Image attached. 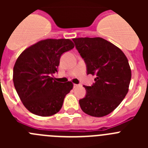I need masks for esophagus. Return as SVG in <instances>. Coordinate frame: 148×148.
<instances>
[{
    "mask_svg": "<svg viewBox=\"0 0 148 148\" xmlns=\"http://www.w3.org/2000/svg\"><path fill=\"white\" fill-rule=\"evenodd\" d=\"M78 86H79V84H73V87H74V88H76Z\"/></svg>",
    "mask_w": 148,
    "mask_h": 148,
    "instance_id": "34e87169",
    "label": "esophagus"
}]
</instances>
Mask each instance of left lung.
<instances>
[{"label": "left lung", "instance_id": "8db88e82", "mask_svg": "<svg viewBox=\"0 0 148 148\" xmlns=\"http://www.w3.org/2000/svg\"><path fill=\"white\" fill-rule=\"evenodd\" d=\"M75 48L87 66V74L95 75V83L84 86V98L79 104L87 114L107 116L120 104L128 92L131 70L128 60L116 46L101 38H73Z\"/></svg>", "mask_w": 148, "mask_h": 148}]
</instances>
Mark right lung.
Listing matches in <instances>:
<instances>
[{"mask_svg": "<svg viewBox=\"0 0 148 148\" xmlns=\"http://www.w3.org/2000/svg\"><path fill=\"white\" fill-rule=\"evenodd\" d=\"M74 48L70 39H46L31 46L19 56L13 68V82L21 100L29 112L49 116L62 108L64 99L73 89L71 82H56L63 53Z\"/></svg>", "mask_w": 148, "mask_h": 148, "instance_id": "1", "label": "right lung"}]
</instances>
